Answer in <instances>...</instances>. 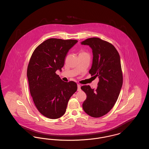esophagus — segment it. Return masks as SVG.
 I'll return each instance as SVG.
<instances>
[{"label": "esophagus", "mask_w": 149, "mask_h": 149, "mask_svg": "<svg viewBox=\"0 0 149 149\" xmlns=\"http://www.w3.org/2000/svg\"><path fill=\"white\" fill-rule=\"evenodd\" d=\"M81 86L80 84H78V91H81Z\"/></svg>", "instance_id": "1"}]
</instances>
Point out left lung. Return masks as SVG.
Instances as JSON below:
<instances>
[{"label":"left lung","instance_id":"left-lung-1","mask_svg":"<svg viewBox=\"0 0 149 149\" xmlns=\"http://www.w3.org/2000/svg\"><path fill=\"white\" fill-rule=\"evenodd\" d=\"M81 43L92 48L93 64L89 72L99 78L95 90L89 85L81 87L86 94L83 108L90 116L98 118L111 110L120 93L123 84L120 56L112 44L99 38H87Z\"/></svg>","mask_w":149,"mask_h":149}]
</instances>
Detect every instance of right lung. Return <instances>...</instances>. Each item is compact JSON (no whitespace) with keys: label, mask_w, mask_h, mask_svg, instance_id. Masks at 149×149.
<instances>
[{"label":"right lung","mask_w":149,"mask_h":149,"mask_svg":"<svg viewBox=\"0 0 149 149\" xmlns=\"http://www.w3.org/2000/svg\"><path fill=\"white\" fill-rule=\"evenodd\" d=\"M77 42L49 38L36 48L29 60L27 75L31 95L38 111L50 119L64 115L77 91L75 82H65L56 73L61 70L68 52Z\"/></svg>","instance_id":"right-lung-1"}]
</instances>
